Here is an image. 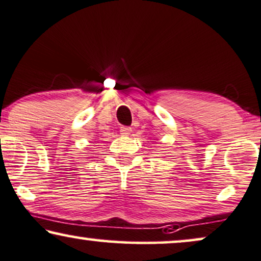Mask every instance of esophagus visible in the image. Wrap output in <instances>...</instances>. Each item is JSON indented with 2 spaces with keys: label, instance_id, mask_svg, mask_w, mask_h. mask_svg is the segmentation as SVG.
Masks as SVG:
<instances>
[{
  "label": "esophagus",
  "instance_id": "esophagus-1",
  "mask_svg": "<svg viewBox=\"0 0 261 261\" xmlns=\"http://www.w3.org/2000/svg\"><path fill=\"white\" fill-rule=\"evenodd\" d=\"M120 134L123 135V136H128V135L131 134V127L121 126V127H120Z\"/></svg>",
  "mask_w": 261,
  "mask_h": 261
}]
</instances>
